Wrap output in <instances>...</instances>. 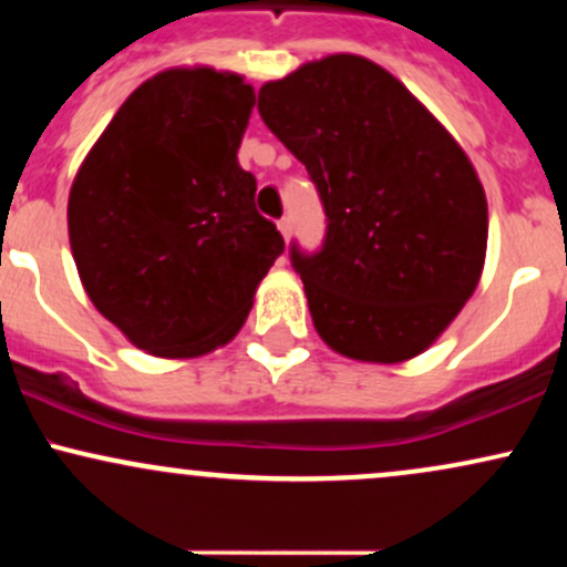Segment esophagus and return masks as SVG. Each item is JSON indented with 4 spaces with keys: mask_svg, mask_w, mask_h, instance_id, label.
<instances>
[{
    "mask_svg": "<svg viewBox=\"0 0 567 567\" xmlns=\"http://www.w3.org/2000/svg\"><path fill=\"white\" fill-rule=\"evenodd\" d=\"M277 229H279V234H282V237H285V243H288V239H290V231H292L290 218H279V220H277Z\"/></svg>",
    "mask_w": 567,
    "mask_h": 567,
    "instance_id": "1",
    "label": "esophagus"
}]
</instances>
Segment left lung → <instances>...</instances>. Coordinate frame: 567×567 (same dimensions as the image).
I'll list each match as a JSON object with an SVG mask.
<instances>
[{
  "mask_svg": "<svg viewBox=\"0 0 567 567\" xmlns=\"http://www.w3.org/2000/svg\"><path fill=\"white\" fill-rule=\"evenodd\" d=\"M258 112L303 162L328 216L320 252L290 247L317 333L338 354L379 365L426 351L485 266V188L464 148L362 55H328L266 82Z\"/></svg>",
  "mask_w": 567,
  "mask_h": 567,
  "instance_id": "obj_1",
  "label": "left lung"
}]
</instances>
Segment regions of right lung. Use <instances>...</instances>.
Returning a JSON list of instances; mask_svg holds the SVG:
<instances>
[{
	"label": "right lung",
	"mask_w": 567,
	"mask_h": 567,
	"mask_svg": "<svg viewBox=\"0 0 567 567\" xmlns=\"http://www.w3.org/2000/svg\"><path fill=\"white\" fill-rule=\"evenodd\" d=\"M256 90L181 66L135 87L84 157L69 243L90 301L154 357H199L243 328L285 239L239 167Z\"/></svg>",
	"instance_id": "right-lung-1"
}]
</instances>
